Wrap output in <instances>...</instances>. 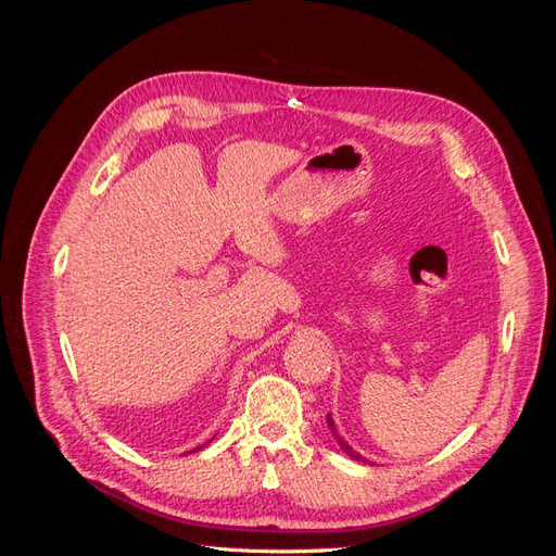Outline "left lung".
<instances>
[{
  "label": "left lung",
  "instance_id": "1",
  "mask_svg": "<svg viewBox=\"0 0 556 556\" xmlns=\"http://www.w3.org/2000/svg\"><path fill=\"white\" fill-rule=\"evenodd\" d=\"M327 422H329V427H331V433L336 435V441H339V445H341V447L345 450V454H350V457H352V459H359V462H366V459L362 457V454H357L355 450H352V447H350V445H348V443H345V441L341 439V435H339V433H336V427H333V422H331V415H327Z\"/></svg>",
  "mask_w": 556,
  "mask_h": 556
}]
</instances>
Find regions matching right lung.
Here are the masks:
<instances>
[{
  "mask_svg": "<svg viewBox=\"0 0 556 556\" xmlns=\"http://www.w3.org/2000/svg\"><path fill=\"white\" fill-rule=\"evenodd\" d=\"M197 450H201V447H197ZM192 452H194V450H192Z\"/></svg>",
  "mask_w": 556,
  "mask_h": 556,
  "instance_id": "add662e5",
  "label": "right lung"
}]
</instances>
